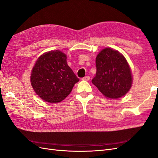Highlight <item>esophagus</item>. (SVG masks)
I'll list each match as a JSON object with an SVG mask.
<instances>
[{
	"label": "esophagus",
	"mask_w": 158,
	"mask_h": 158,
	"mask_svg": "<svg viewBox=\"0 0 158 158\" xmlns=\"http://www.w3.org/2000/svg\"><path fill=\"white\" fill-rule=\"evenodd\" d=\"M90 79V77L89 76H85V77H84L82 78V80H84V81H89Z\"/></svg>",
	"instance_id": "34e87169"
}]
</instances>
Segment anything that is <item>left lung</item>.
I'll return each mask as SVG.
<instances>
[{
  "mask_svg": "<svg viewBox=\"0 0 158 158\" xmlns=\"http://www.w3.org/2000/svg\"><path fill=\"white\" fill-rule=\"evenodd\" d=\"M96 74L92 82L107 99H118L131 89L133 82L131 69L124 55L107 47L95 59Z\"/></svg>",
  "mask_w": 158,
  "mask_h": 158,
  "instance_id": "obj_1",
  "label": "left lung"
}]
</instances>
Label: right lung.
<instances>
[{"instance_id": "add662e5", "label": "right lung", "mask_w": 158, "mask_h": 158, "mask_svg": "<svg viewBox=\"0 0 158 158\" xmlns=\"http://www.w3.org/2000/svg\"><path fill=\"white\" fill-rule=\"evenodd\" d=\"M66 55L59 50L47 51L33 66L30 82L35 94L46 102L57 103L70 94L79 82L66 62Z\"/></svg>"}]
</instances>
